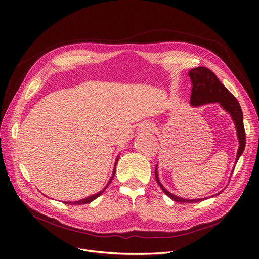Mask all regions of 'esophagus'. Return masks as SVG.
<instances>
[{
  "label": "esophagus",
  "mask_w": 259,
  "mask_h": 259,
  "mask_svg": "<svg viewBox=\"0 0 259 259\" xmlns=\"http://www.w3.org/2000/svg\"><path fill=\"white\" fill-rule=\"evenodd\" d=\"M142 129L145 131H151V130H153V126L151 124H145V125H143Z\"/></svg>",
  "instance_id": "1"
}]
</instances>
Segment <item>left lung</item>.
Returning <instances> with one entry per match:
<instances>
[{
	"label": "left lung",
	"mask_w": 259,
	"mask_h": 259,
	"mask_svg": "<svg viewBox=\"0 0 259 259\" xmlns=\"http://www.w3.org/2000/svg\"><path fill=\"white\" fill-rule=\"evenodd\" d=\"M188 75L190 76L192 83V90H191V99H190V104L191 106L198 107L201 105L206 104H213V103H219L220 106L227 111L231 117H232L236 132H237V139L239 143V147L236 154L235 159V165L242 154L244 147H246V132H244L243 127V117H242V111L239 103L234 98V95L231 93L222 83L217 76L206 67H197L193 68V69L188 72ZM235 168V167H234ZM234 169L232 170L233 173ZM231 173V174H232ZM155 179L159 187L161 188L162 191L166 195H168L171 199L178 202H198L201 201L205 198H195V199H190V198H183L180 196H176L169 192L168 190L161 185L158 179V172H157V165L155 167ZM223 192V191H221ZM221 192L216 193L215 195L221 194ZM214 195V196H215ZM212 196V197H214Z\"/></svg>",
	"instance_id": "left-lung-1"
}]
</instances>
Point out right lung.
<instances>
[{
    "label": "right lung",
    "mask_w": 259,
    "mask_h": 259,
    "mask_svg": "<svg viewBox=\"0 0 259 259\" xmlns=\"http://www.w3.org/2000/svg\"><path fill=\"white\" fill-rule=\"evenodd\" d=\"M118 157H119V156H117V158H116V160H115V164H114V168H113V172H112L111 178H110V180H109L108 184L106 185V187H105L103 190H101V191H100V192H98V193H95V194H93V195H91V196H88V197H85V198L80 199V200H76V201H65V203H68V205H84V203L91 202L92 200H94L95 198H98L100 195H102V193L105 191V190L107 189V187L109 186V184L111 183V181H112V180H113V178H114V174H115V168H116V164H117V161H118Z\"/></svg>",
    "instance_id": "obj_1"
}]
</instances>
